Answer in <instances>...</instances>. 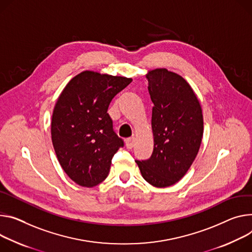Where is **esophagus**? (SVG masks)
Listing matches in <instances>:
<instances>
[{"label": "esophagus", "mask_w": 252, "mask_h": 252, "mask_svg": "<svg viewBox=\"0 0 252 252\" xmlns=\"http://www.w3.org/2000/svg\"><path fill=\"white\" fill-rule=\"evenodd\" d=\"M134 141L135 139L134 138H128L126 140V147L127 149H132L133 146H134Z\"/></svg>", "instance_id": "1"}]
</instances>
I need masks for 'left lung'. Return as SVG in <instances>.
<instances>
[{"label":"left lung","mask_w":252,"mask_h":252,"mask_svg":"<svg viewBox=\"0 0 252 252\" xmlns=\"http://www.w3.org/2000/svg\"><path fill=\"white\" fill-rule=\"evenodd\" d=\"M147 78L154 103V151L150 158L135 163L148 183L165 188L185 176L199 152L202 108L190 84L179 74L158 68L149 71Z\"/></svg>","instance_id":"left-lung-1"}]
</instances>
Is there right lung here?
Instances as JSON below:
<instances>
[{
  "label": "right lung",
  "mask_w": 252,
  "mask_h": 252,
  "mask_svg": "<svg viewBox=\"0 0 252 252\" xmlns=\"http://www.w3.org/2000/svg\"><path fill=\"white\" fill-rule=\"evenodd\" d=\"M131 81L86 70L68 82L57 99L51 122L52 144L62 169L79 186L90 188L104 181L112 157L124 147L107 109Z\"/></svg>",
  "instance_id": "add662e5"
}]
</instances>
